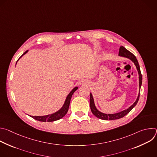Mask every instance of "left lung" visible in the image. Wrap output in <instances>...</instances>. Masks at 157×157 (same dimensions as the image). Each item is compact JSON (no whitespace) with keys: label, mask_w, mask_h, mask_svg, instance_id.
<instances>
[{"label":"left lung","mask_w":157,"mask_h":157,"mask_svg":"<svg viewBox=\"0 0 157 157\" xmlns=\"http://www.w3.org/2000/svg\"><path fill=\"white\" fill-rule=\"evenodd\" d=\"M119 56L124 58H126L131 60L135 66H136L137 70L138 71L139 74V93L138 94V96L137 98L136 101L134 102V103L131 105L128 109H126L124 110H122L121 112H119V113H114V114H105L102 113V112L99 111L96 107L94 98L93 96L92 93H90V107L92 113L98 118L102 120H116V119H121L123 117H124L125 115H127L129 112L134 107L136 104H137L139 99V96H140V87L142 86V76L141 74V71L140 70V66L138 63V61L136 58V57L134 56L132 53H130L129 51H128L126 48H125L124 47H120L119 48Z\"/></svg>","instance_id":"1"}]
</instances>
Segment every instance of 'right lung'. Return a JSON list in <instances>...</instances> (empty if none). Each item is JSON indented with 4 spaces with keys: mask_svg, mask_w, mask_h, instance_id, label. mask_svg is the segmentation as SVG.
<instances>
[{
    "mask_svg": "<svg viewBox=\"0 0 157 157\" xmlns=\"http://www.w3.org/2000/svg\"><path fill=\"white\" fill-rule=\"evenodd\" d=\"M27 52H28V50L26 51L23 55H22L19 58V59L17 60V61L20 59V58L22 57V56L25 55ZM17 63H16V64H17ZM78 89V87L76 86V87H75L72 89L71 91L69 93V94L67 96V97L65 99V101L64 102V104L63 105L61 108L60 109H59L58 111L55 112V113L51 114L46 115V116H30V115H29V116H30L31 117L33 118L34 119L38 121H41V122H53V121H58V120L63 118L66 114V113H68L71 97H72L73 93L77 90Z\"/></svg>",
    "mask_w": 157,
    "mask_h": 157,
    "instance_id": "right-lung-1",
    "label": "right lung"
}]
</instances>
